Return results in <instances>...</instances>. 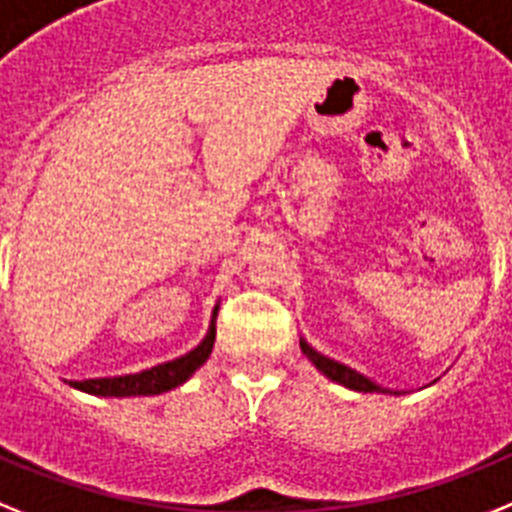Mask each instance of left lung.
I'll return each instance as SVG.
<instances>
[{"instance_id":"1","label":"left lung","mask_w":512,"mask_h":512,"mask_svg":"<svg viewBox=\"0 0 512 512\" xmlns=\"http://www.w3.org/2000/svg\"><path fill=\"white\" fill-rule=\"evenodd\" d=\"M301 353H304L306 358H309V361L314 363V366H317L319 371L324 373V376H327V379L337 381V384H342V386H348V389H355V391H389V389H384V386L373 384V381L366 379L363 373L353 371V368L342 366V363L332 361V358H327V355L317 353V350L311 348L306 340H301ZM394 394H399V391H394Z\"/></svg>"}]
</instances>
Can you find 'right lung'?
Masks as SVG:
<instances>
[{"instance_id": "obj_1", "label": "right lung", "mask_w": 512, "mask_h": 512, "mask_svg": "<svg viewBox=\"0 0 512 512\" xmlns=\"http://www.w3.org/2000/svg\"><path fill=\"white\" fill-rule=\"evenodd\" d=\"M216 314H219V304L213 306L211 327H208L201 345L175 358V361L159 363V366L146 368L141 373H128V376L69 381V384L79 391H87V394H97V397H151V394L175 389V386L185 384L208 361V355L213 350V340H216Z\"/></svg>"}]
</instances>
